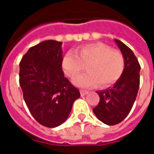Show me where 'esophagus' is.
<instances>
[{
  "label": "esophagus",
  "instance_id": "1",
  "mask_svg": "<svg viewBox=\"0 0 154 154\" xmlns=\"http://www.w3.org/2000/svg\"><path fill=\"white\" fill-rule=\"evenodd\" d=\"M80 93H81V95H82V96L83 97V96H86V95H87V94L88 93V91H87L81 90L80 91Z\"/></svg>",
  "mask_w": 154,
  "mask_h": 154
}]
</instances>
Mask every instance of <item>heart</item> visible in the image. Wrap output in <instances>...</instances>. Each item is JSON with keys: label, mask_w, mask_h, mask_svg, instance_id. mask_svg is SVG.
<instances>
[{"label": "heart", "mask_w": 154, "mask_h": 154, "mask_svg": "<svg viewBox=\"0 0 154 154\" xmlns=\"http://www.w3.org/2000/svg\"><path fill=\"white\" fill-rule=\"evenodd\" d=\"M87 65V72L73 79V83L82 88H90L100 83L108 87L116 83L125 67L123 54L106 44L97 43L82 45L76 52L68 51L62 60V67L67 77H76Z\"/></svg>", "instance_id": "obj_1"}]
</instances>
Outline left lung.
<instances>
[{"label":"left lung","instance_id":"obj_1","mask_svg":"<svg viewBox=\"0 0 154 154\" xmlns=\"http://www.w3.org/2000/svg\"><path fill=\"white\" fill-rule=\"evenodd\" d=\"M115 41L125 57V71L113 87L97 91L100 102L93 109L97 118L108 125H117L125 119L132 109L139 88V61L128 46L118 39Z\"/></svg>","mask_w":154,"mask_h":154}]
</instances>
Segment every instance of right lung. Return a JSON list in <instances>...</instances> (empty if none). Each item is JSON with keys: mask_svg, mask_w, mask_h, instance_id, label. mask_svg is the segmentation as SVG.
I'll use <instances>...</instances> for the list:
<instances>
[{"mask_svg": "<svg viewBox=\"0 0 154 154\" xmlns=\"http://www.w3.org/2000/svg\"><path fill=\"white\" fill-rule=\"evenodd\" d=\"M62 42L43 41L20 63V85L29 112L40 125L54 128L67 119L80 92L62 70Z\"/></svg>", "mask_w": 154, "mask_h": 154, "instance_id": "right-lung-1", "label": "right lung"}]
</instances>
